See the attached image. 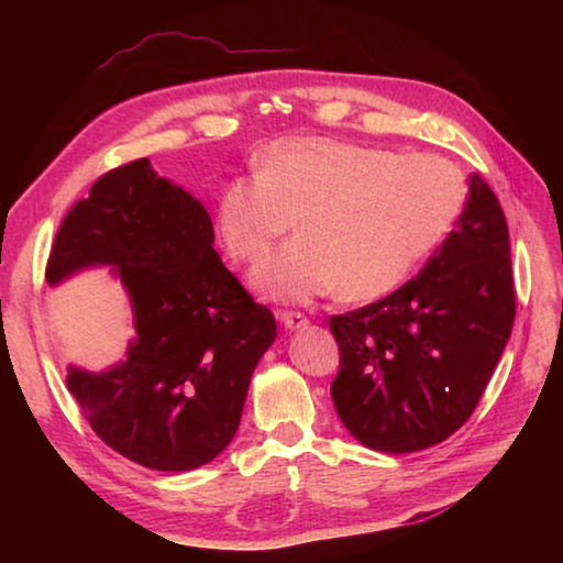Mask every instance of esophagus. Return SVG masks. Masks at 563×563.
<instances>
[{"label": "esophagus", "mask_w": 563, "mask_h": 563, "mask_svg": "<svg viewBox=\"0 0 563 563\" xmlns=\"http://www.w3.org/2000/svg\"><path fill=\"white\" fill-rule=\"evenodd\" d=\"M280 321L285 329H305L309 324V319L302 312H295V309H285V312H280Z\"/></svg>", "instance_id": "obj_1"}]
</instances>
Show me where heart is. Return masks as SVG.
<instances>
[{"mask_svg":"<svg viewBox=\"0 0 563 563\" xmlns=\"http://www.w3.org/2000/svg\"><path fill=\"white\" fill-rule=\"evenodd\" d=\"M462 206L464 176L438 154L290 137L261 154L254 176L222 188L218 232L236 263H256L297 218L302 234L254 273L256 288L278 300L339 288L363 302L399 288L450 234Z\"/></svg>","mask_w":563,"mask_h":563,"instance_id":"1","label":"heart"}]
</instances>
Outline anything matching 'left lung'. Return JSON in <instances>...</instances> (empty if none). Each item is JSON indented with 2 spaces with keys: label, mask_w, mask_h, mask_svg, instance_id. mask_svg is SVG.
Masks as SVG:
<instances>
[{
  "label": "left lung",
  "mask_w": 563,
  "mask_h": 563,
  "mask_svg": "<svg viewBox=\"0 0 563 563\" xmlns=\"http://www.w3.org/2000/svg\"><path fill=\"white\" fill-rule=\"evenodd\" d=\"M454 224L413 280L329 319L341 353L333 406L369 450L416 452L450 438L474 413L510 339L508 224L479 174Z\"/></svg>",
  "instance_id": "left-lung-1"
}]
</instances>
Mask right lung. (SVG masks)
<instances>
[{
  "label": "right lung",
  "mask_w": 563,
  "mask_h": 563,
  "mask_svg": "<svg viewBox=\"0 0 563 563\" xmlns=\"http://www.w3.org/2000/svg\"><path fill=\"white\" fill-rule=\"evenodd\" d=\"M212 222L150 159L106 172L65 214L47 256L55 285L87 266H115L137 339L106 373L69 367L67 389L106 445L147 470H196L230 445L249 382L275 339L212 249Z\"/></svg>",
  "instance_id": "obj_1"
}]
</instances>
